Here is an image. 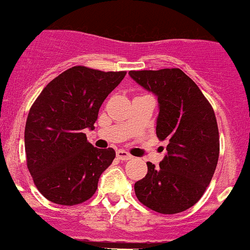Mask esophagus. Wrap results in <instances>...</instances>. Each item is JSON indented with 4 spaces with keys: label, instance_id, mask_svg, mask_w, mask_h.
I'll use <instances>...</instances> for the list:
<instances>
[{
    "label": "esophagus",
    "instance_id": "34e87169",
    "mask_svg": "<svg viewBox=\"0 0 250 250\" xmlns=\"http://www.w3.org/2000/svg\"><path fill=\"white\" fill-rule=\"evenodd\" d=\"M117 157L119 158L120 160H128L132 158V155H131L130 153L126 152V150H124V149H119V150H117Z\"/></svg>",
    "mask_w": 250,
    "mask_h": 250
}]
</instances>
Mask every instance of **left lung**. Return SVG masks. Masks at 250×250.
I'll use <instances>...</instances> for the list:
<instances>
[{
    "mask_svg": "<svg viewBox=\"0 0 250 250\" xmlns=\"http://www.w3.org/2000/svg\"><path fill=\"white\" fill-rule=\"evenodd\" d=\"M131 78L158 97L157 136L167 141L159 167L148 162L135 184L138 201L160 214H177L201 199L219 160V128L212 107L181 69L131 70Z\"/></svg>",
    "mask_w": 250,
    "mask_h": 250,
    "instance_id": "obj_1",
    "label": "left lung"
}]
</instances>
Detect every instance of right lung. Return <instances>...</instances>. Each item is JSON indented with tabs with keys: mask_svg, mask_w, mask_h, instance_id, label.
Returning a JSON list of instances; mask_svg holds the SVG:
<instances>
[{
	"mask_svg": "<svg viewBox=\"0 0 250 250\" xmlns=\"http://www.w3.org/2000/svg\"><path fill=\"white\" fill-rule=\"evenodd\" d=\"M126 71L73 66L54 78L31 105L25 125L26 165L44 198L75 206L95 194L102 172L115 158L87 141L107 96Z\"/></svg>",
	"mask_w": 250,
	"mask_h": 250,
	"instance_id": "add662e5",
	"label": "right lung"
}]
</instances>
